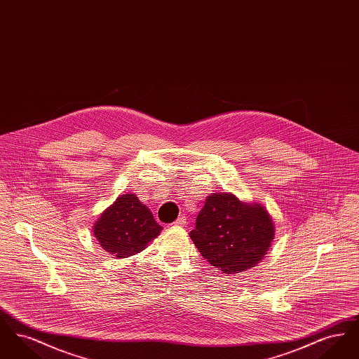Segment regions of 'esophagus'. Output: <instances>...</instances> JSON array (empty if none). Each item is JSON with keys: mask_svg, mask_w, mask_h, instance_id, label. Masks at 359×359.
<instances>
[{"mask_svg": "<svg viewBox=\"0 0 359 359\" xmlns=\"http://www.w3.org/2000/svg\"><path fill=\"white\" fill-rule=\"evenodd\" d=\"M184 224H186V217H184V215L179 217V218L173 222V226H184Z\"/></svg>", "mask_w": 359, "mask_h": 359, "instance_id": "obj_1", "label": "esophagus"}]
</instances>
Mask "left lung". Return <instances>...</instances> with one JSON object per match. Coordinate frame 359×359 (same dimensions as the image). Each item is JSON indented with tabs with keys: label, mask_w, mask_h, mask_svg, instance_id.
I'll list each match as a JSON object with an SVG mask.
<instances>
[{
	"label": "left lung",
	"mask_w": 359,
	"mask_h": 359,
	"mask_svg": "<svg viewBox=\"0 0 359 359\" xmlns=\"http://www.w3.org/2000/svg\"><path fill=\"white\" fill-rule=\"evenodd\" d=\"M189 237L208 264L223 273H241L266 255L274 226L264 205L223 192L205 199Z\"/></svg>",
	"instance_id": "8db88e82"
}]
</instances>
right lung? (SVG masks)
I'll use <instances>...</instances> for the list:
<instances>
[{
	"instance_id": "1",
	"label": "right lung",
	"mask_w": 359,
	"mask_h": 359,
	"mask_svg": "<svg viewBox=\"0 0 359 359\" xmlns=\"http://www.w3.org/2000/svg\"><path fill=\"white\" fill-rule=\"evenodd\" d=\"M161 230L163 227L154 221L149 208L135 194L118 196L93 227L94 237L102 249L118 258L140 253Z\"/></svg>"
}]
</instances>
